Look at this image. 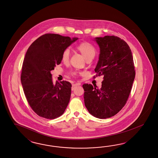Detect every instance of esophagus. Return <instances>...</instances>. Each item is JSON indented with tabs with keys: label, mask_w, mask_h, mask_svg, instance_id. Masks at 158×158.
<instances>
[{
	"label": "esophagus",
	"mask_w": 158,
	"mask_h": 158,
	"mask_svg": "<svg viewBox=\"0 0 158 158\" xmlns=\"http://www.w3.org/2000/svg\"><path fill=\"white\" fill-rule=\"evenodd\" d=\"M80 85H81V83H75V84L72 85V90H73L77 86H80Z\"/></svg>",
	"instance_id": "34e87169"
}]
</instances>
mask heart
<instances>
[{
    "label": "heart",
    "mask_w": 158,
    "mask_h": 158,
    "mask_svg": "<svg viewBox=\"0 0 158 158\" xmlns=\"http://www.w3.org/2000/svg\"><path fill=\"white\" fill-rule=\"evenodd\" d=\"M76 49L79 53L81 54L83 57L85 58L86 61L88 60L93 59L96 55V50L91 43L88 42H83L79 43L76 46ZM70 57V52L69 49H65L62 53L61 58L64 62H66L69 61ZM71 75L73 77H76L77 75V72H71Z\"/></svg>",
    "instance_id": "1"
}]
</instances>
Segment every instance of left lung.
<instances>
[{"mask_svg":"<svg viewBox=\"0 0 158 158\" xmlns=\"http://www.w3.org/2000/svg\"><path fill=\"white\" fill-rule=\"evenodd\" d=\"M100 53L94 69L96 77L104 76L102 86L84 84V100L91 115L99 119L109 118L124 106L135 77L131 49L123 39L115 36L96 38Z\"/></svg>","mask_w":158,"mask_h":158,"instance_id":"obj_1","label":"left lung"}]
</instances>
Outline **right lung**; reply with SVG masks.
<instances>
[{"instance_id": "right-lung-1", "label": "right lung", "mask_w": 158, "mask_h": 158, "mask_svg": "<svg viewBox=\"0 0 158 158\" xmlns=\"http://www.w3.org/2000/svg\"><path fill=\"white\" fill-rule=\"evenodd\" d=\"M77 38L46 34L28 48L22 66L21 81L32 110L40 117L54 119L66 110L71 94V83H54L51 71L61 61L63 51Z\"/></svg>"}]
</instances>
